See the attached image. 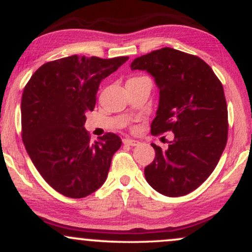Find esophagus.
<instances>
[{"label": "esophagus", "mask_w": 252, "mask_h": 252, "mask_svg": "<svg viewBox=\"0 0 252 252\" xmlns=\"http://www.w3.org/2000/svg\"><path fill=\"white\" fill-rule=\"evenodd\" d=\"M123 143L126 144V146H130V147H135L138 144V141H135V140H130V138H124L123 140Z\"/></svg>", "instance_id": "1"}]
</instances>
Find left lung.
<instances>
[{
	"label": "left lung",
	"mask_w": 252,
	"mask_h": 252,
	"mask_svg": "<svg viewBox=\"0 0 252 252\" xmlns=\"http://www.w3.org/2000/svg\"><path fill=\"white\" fill-rule=\"evenodd\" d=\"M130 67L152 74L160 90L152 134L174 132L167 149L152 144L155 158L144 168L146 180L163 195L189 194L215 170L226 146L220 80L199 57L170 47L136 58Z\"/></svg>",
	"instance_id": "1"
}]
</instances>
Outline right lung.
Masks as SVG:
<instances>
[{
	"label": "right lung",
	"instance_id": "obj_1",
	"mask_svg": "<svg viewBox=\"0 0 252 252\" xmlns=\"http://www.w3.org/2000/svg\"><path fill=\"white\" fill-rule=\"evenodd\" d=\"M129 57L71 56L43 63L25 86L22 140L37 172L63 195L79 199L104 184L122 141L106 132L91 142L84 128L99 84Z\"/></svg>",
	"mask_w": 252,
	"mask_h": 252
}]
</instances>
